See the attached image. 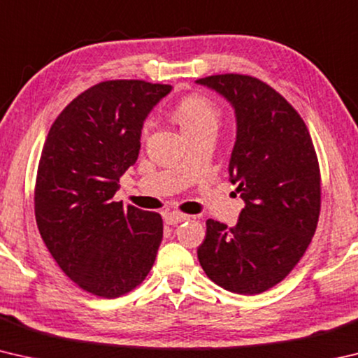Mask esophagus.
I'll return each mask as SVG.
<instances>
[{
  "mask_svg": "<svg viewBox=\"0 0 358 358\" xmlns=\"http://www.w3.org/2000/svg\"><path fill=\"white\" fill-rule=\"evenodd\" d=\"M187 220H189V216L185 213H178V211H171V213L164 215V221L166 224H169V226H175V224H180Z\"/></svg>",
  "mask_w": 358,
  "mask_h": 358,
  "instance_id": "1",
  "label": "esophagus"
}]
</instances>
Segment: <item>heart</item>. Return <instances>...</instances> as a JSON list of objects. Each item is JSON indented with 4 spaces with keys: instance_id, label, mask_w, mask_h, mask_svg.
<instances>
[{
    "instance_id": "1",
    "label": "heart",
    "mask_w": 358,
    "mask_h": 358,
    "mask_svg": "<svg viewBox=\"0 0 358 358\" xmlns=\"http://www.w3.org/2000/svg\"><path fill=\"white\" fill-rule=\"evenodd\" d=\"M173 118L178 121L180 128L185 134L201 131L205 128L216 129L221 121V110L213 101L203 94H189L181 99L173 108ZM150 121H145L142 126L141 137L147 138Z\"/></svg>"
}]
</instances>
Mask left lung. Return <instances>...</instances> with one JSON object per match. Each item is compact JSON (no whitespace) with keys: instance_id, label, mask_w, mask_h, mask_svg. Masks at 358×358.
<instances>
[{"instance_id":"obj_1","label":"left lung","mask_w":358,"mask_h":358,"mask_svg":"<svg viewBox=\"0 0 358 358\" xmlns=\"http://www.w3.org/2000/svg\"><path fill=\"white\" fill-rule=\"evenodd\" d=\"M197 83L235 108L230 181L245 201L234 227L207 221L202 268L217 286L254 295L281 282L303 257L320 213V169L305 121L256 77L217 74Z\"/></svg>"}]
</instances>
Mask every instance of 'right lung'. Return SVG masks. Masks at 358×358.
I'll return each instance as SVG.
<instances>
[{"label": "right lung", "instance_id": "1", "mask_svg": "<svg viewBox=\"0 0 358 358\" xmlns=\"http://www.w3.org/2000/svg\"><path fill=\"white\" fill-rule=\"evenodd\" d=\"M171 85L106 80L72 99L53 121L34 186L42 240L85 292L117 299L150 273L162 217L115 202L141 150L143 121Z\"/></svg>", "mask_w": 358, "mask_h": 358}]
</instances>
